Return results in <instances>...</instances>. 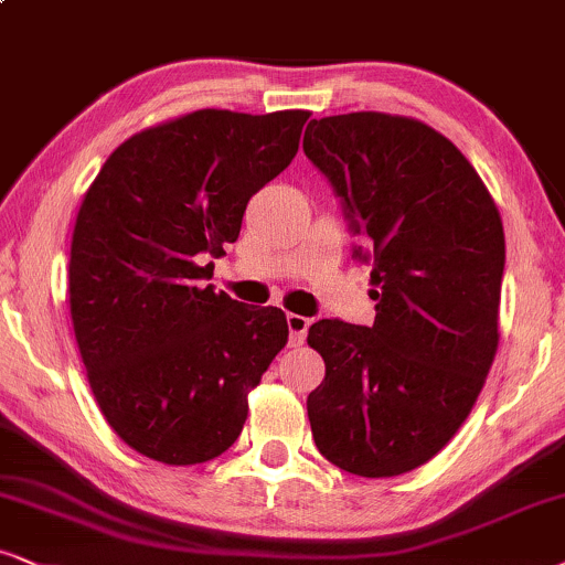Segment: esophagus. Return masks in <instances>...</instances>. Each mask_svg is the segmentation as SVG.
Returning a JSON list of instances; mask_svg holds the SVG:
<instances>
[{"label": "esophagus", "instance_id": "34e87169", "mask_svg": "<svg viewBox=\"0 0 565 565\" xmlns=\"http://www.w3.org/2000/svg\"><path fill=\"white\" fill-rule=\"evenodd\" d=\"M287 326H289V344H291V347L305 344L307 328H310V318L297 316V312H289V316H287Z\"/></svg>", "mask_w": 565, "mask_h": 565}]
</instances>
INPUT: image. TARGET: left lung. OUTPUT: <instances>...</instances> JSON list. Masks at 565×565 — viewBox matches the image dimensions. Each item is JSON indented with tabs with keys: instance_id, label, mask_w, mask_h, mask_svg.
Masks as SVG:
<instances>
[{
	"instance_id": "8db88e82",
	"label": "left lung",
	"mask_w": 565,
	"mask_h": 565,
	"mask_svg": "<svg viewBox=\"0 0 565 565\" xmlns=\"http://www.w3.org/2000/svg\"><path fill=\"white\" fill-rule=\"evenodd\" d=\"M302 148L341 200L377 302L370 328L323 318L307 331L326 362L307 396L312 438L349 475L412 472L463 425L495 356L501 213L459 148L417 119H312Z\"/></svg>"
}]
</instances>
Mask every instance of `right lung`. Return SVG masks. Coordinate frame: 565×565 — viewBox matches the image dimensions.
I'll return each instance as SVG.
<instances>
[{
  "instance_id": "right-lung-1",
  "label": "right lung",
  "mask_w": 565,
  "mask_h": 565,
  "mask_svg": "<svg viewBox=\"0 0 565 565\" xmlns=\"http://www.w3.org/2000/svg\"><path fill=\"white\" fill-rule=\"evenodd\" d=\"M310 111L200 109L132 135L85 192L70 312L106 423L171 467L239 438L247 394L287 344V316L205 284L249 198L297 156Z\"/></svg>"
}]
</instances>
